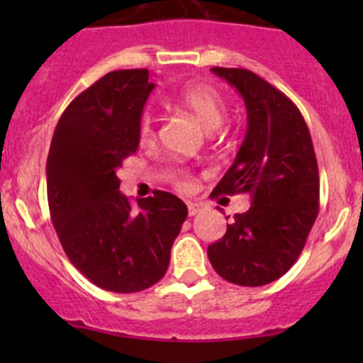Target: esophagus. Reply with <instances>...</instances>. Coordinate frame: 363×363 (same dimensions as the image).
<instances>
[{
	"label": "esophagus",
	"mask_w": 363,
	"mask_h": 363,
	"mask_svg": "<svg viewBox=\"0 0 363 363\" xmlns=\"http://www.w3.org/2000/svg\"><path fill=\"white\" fill-rule=\"evenodd\" d=\"M202 208H203L202 203H196V202H189V203H188V212H189V216H196L200 211H202Z\"/></svg>",
	"instance_id": "34e87169"
}]
</instances>
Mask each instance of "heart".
<instances>
[{"label": "heart", "mask_w": 363, "mask_h": 363, "mask_svg": "<svg viewBox=\"0 0 363 363\" xmlns=\"http://www.w3.org/2000/svg\"><path fill=\"white\" fill-rule=\"evenodd\" d=\"M175 104L179 107H182L184 111L196 117L200 124L207 131L216 130L223 124L226 116V104L223 100V96L219 94L218 89H214L212 86L207 84H189V86L182 87L175 94ZM138 140L140 144L147 145L155 140L156 130H155V119L149 112H144L138 121ZM174 181L179 186H188V175L181 170V168H175L174 170Z\"/></svg>", "instance_id": "obj_1"}]
</instances>
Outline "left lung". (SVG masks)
<instances>
[{
	"label": "left lung",
	"mask_w": 363,
	"mask_h": 363,
	"mask_svg": "<svg viewBox=\"0 0 363 363\" xmlns=\"http://www.w3.org/2000/svg\"><path fill=\"white\" fill-rule=\"evenodd\" d=\"M212 72L239 91L247 111L246 138L212 195L250 193L252 202L233 216L207 256L223 279L263 286L291 269L316 221V155L309 128L286 94L250 69Z\"/></svg>",
	"instance_id": "left-lung-1"
}]
</instances>
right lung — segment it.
I'll return each instance as SVG.
<instances>
[{"instance_id": "obj_1", "label": "right lung", "mask_w": 363, "mask_h": 363, "mask_svg": "<svg viewBox=\"0 0 363 363\" xmlns=\"http://www.w3.org/2000/svg\"><path fill=\"white\" fill-rule=\"evenodd\" d=\"M152 89L145 68L104 75L60 117L47 158V199L61 246L80 274L116 294L158 283L188 216L172 193L156 189L133 208L119 191L117 172L137 152Z\"/></svg>"}]
</instances>
